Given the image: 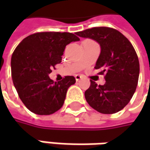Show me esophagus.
<instances>
[{
  "mask_svg": "<svg viewBox=\"0 0 150 150\" xmlns=\"http://www.w3.org/2000/svg\"><path fill=\"white\" fill-rule=\"evenodd\" d=\"M75 79H76V81H79V80L82 79V76H80V75H75Z\"/></svg>",
  "mask_w": 150,
  "mask_h": 150,
  "instance_id": "obj_1",
  "label": "esophagus"
}]
</instances>
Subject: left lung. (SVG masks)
Listing matches in <instances>:
<instances>
[{
  "label": "left lung",
  "instance_id": "1",
  "mask_svg": "<svg viewBox=\"0 0 150 150\" xmlns=\"http://www.w3.org/2000/svg\"><path fill=\"white\" fill-rule=\"evenodd\" d=\"M90 38L100 46L96 63L100 74H105L106 83L98 86L91 80L84 96L88 104L103 114L119 112L127 104L136 91L140 72L138 57L127 38L115 29L94 27L75 33Z\"/></svg>",
  "mask_w": 150,
  "mask_h": 150
}]
</instances>
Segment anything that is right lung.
I'll return each instance as SVG.
<instances>
[{
  "mask_svg": "<svg viewBox=\"0 0 150 150\" xmlns=\"http://www.w3.org/2000/svg\"><path fill=\"white\" fill-rule=\"evenodd\" d=\"M79 41L71 33L42 32L21 41L13 53L12 79L18 96L29 110L38 115H50L63 105L67 91L75 84L74 76L54 82L51 69L61 62L67 45Z\"/></svg>",
  "mask_w": 150,
  "mask_h": 150,
  "instance_id": "add662e5",
  "label": "right lung"
}]
</instances>
